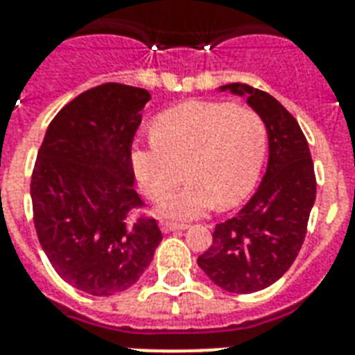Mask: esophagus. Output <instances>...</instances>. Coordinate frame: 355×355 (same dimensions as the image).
Returning a JSON list of instances; mask_svg holds the SVG:
<instances>
[{"label": "esophagus", "instance_id": "34e87169", "mask_svg": "<svg viewBox=\"0 0 355 355\" xmlns=\"http://www.w3.org/2000/svg\"><path fill=\"white\" fill-rule=\"evenodd\" d=\"M188 225H182V223H162L160 225V230L164 234H169V232H177V230H186Z\"/></svg>", "mask_w": 355, "mask_h": 355}]
</instances>
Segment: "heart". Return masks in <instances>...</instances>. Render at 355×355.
Here are the masks:
<instances>
[{
  "instance_id": "b5f03b06",
  "label": "heart",
  "mask_w": 355,
  "mask_h": 355,
  "mask_svg": "<svg viewBox=\"0 0 355 355\" xmlns=\"http://www.w3.org/2000/svg\"><path fill=\"white\" fill-rule=\"evenodd\" d=\"M267 147V125L252 108L186 101L155 119L153 139L134 145L130 164L150 199L168 193L186 171L189 184L166 194L156 211L171 219H193L216 205L230 208L241 202L258 182Z\"/></svg>"
}]
</instances>
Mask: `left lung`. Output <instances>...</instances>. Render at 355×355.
Masks as SVG:
<instances>
[{"label":"left lung","instance_id":"left-lung-1","mask_svg":"<svg viewBox=\"0 0 355 355\" xmlns=\"http://www.w3.org/2000/svg\"><path fill=\"white\" fill-rule=\"evenodd\" d=\"M219 92L245 97L269 134V162L258 191L236 217L216 225L211 247L197 259L216 286L245 295L272 286L293 265L306 237L317 182L306 136L275 97L241 83Z\"/></svg>","mask_w":355,"mask_h":355}]
</instances>
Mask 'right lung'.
Here are the masks:
<instances>
[{
    "label": "right lung",
    "mask_w": 355,
    "mask_h": 355,
    "mask_svg": "<svg viewBox=\"0 0 355 355\" xmlns=\"http://www.w3.org/2000/svg\"><path fill=\"white\" fill-rule=\"evenodd\" d=\"M150 99L144 88L108 83L77 96L46 130L31 178L35 228L53 269L69 286L110 297L149 267L162 232L141 206L130 147Z\"/></svg>",
    "instance_id": "obj_1"
}]
</instances>
